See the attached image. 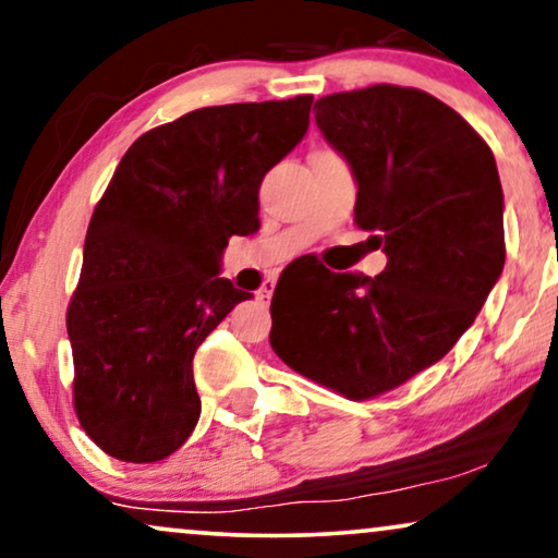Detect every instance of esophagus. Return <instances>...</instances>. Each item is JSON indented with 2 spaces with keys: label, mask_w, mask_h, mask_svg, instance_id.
I'll list each match as a JSON object with an SVG mask.
<instances>
[{
  "label": "esophagus",
  "mask_w": 558,
  "mask_h": 558,
  "mask_svg": "<svg viewBox=\"0 0 558 558\" xmlns=\"http://www.w3.org/2000/svg\"><path fill=\"white\" fill-rule=\"evenodd\" d=\"M270 299H272V286H265L263 291H259V301H263L265 306H267V303H270Z\"/></svg>",
  "instance_id": "esophagus-1"
}]
</instances>
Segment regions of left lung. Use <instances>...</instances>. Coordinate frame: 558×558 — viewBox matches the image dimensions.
<instances>
[{
    "label": "left lung",
    "mask_w": 558,
    "mask_h": 558,
    "mask_svg": "<svg viewBox=\"0 0 558 558\" xmlns=\"http://www.w3.org/2000/svg\"><path fill=\"white\" fill-rule=\"evenodd\" d=\"M326 143L352 168L354 221L388 265L278 283L270 344L308 380L365 400L441 360L502 275L495 155L454 109L418 88L369 86L316 101Z\"/></svg>",
    "instance_id": "left-lung-1"
}]
</instances>
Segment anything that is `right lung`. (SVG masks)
<instances>
[{"instance_id":"right-lung-1","label":"right lung","mask_w":558,"mask_h":558,"mask_svg":"<svg viewBox=\"0 0 558 558\" xmlns=\"http://www.w3.org/2000/svg\"><path fill=\"white\" fill-rule=\"evenodd\" d=\"M314 96L189 111L137 137L96 204L65 326L73 405L99 449L150 464L202 415L193 354L236 303L229 236L259 229V183L308 130Z\"/></svg>"}]
</instances>
